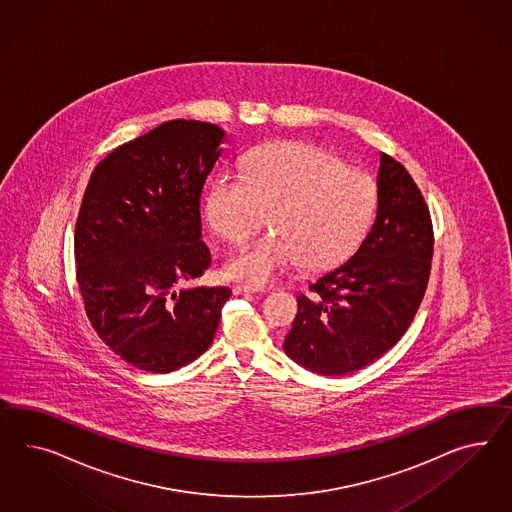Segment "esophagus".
<instances>
[{
  "label": "esophagus",
  "instance_id": "obj_1",
  "mask_svg": "<svg viewBox=\"0 0 512 512\" xmlns=\"http://www.w3.org/2000/svg\"><path fill=\"white\" fill-rule=\"evenodd\" d=\"M235 294H255V292H264V287H259V285H246V283H242V285H235Z\"/></svg>",
  "mask_w": 512,
  "mask_h": 512
}]
</instances>
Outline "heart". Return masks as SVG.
<instances>
[{
    "mask_svg": "<svg viewBox=\"0 0 512 512\" xmlns=\"http://www.w3.org/2000/svg\"><path fill=\"white\" fill-rule=\"evenodd\" d=\"M203 207L212 231L231 244H242L268 212L274 231L223 268L233 279L264 285L300 263L309 270L345 263L373 229L380 188L371 173L346 167L332 152L285 141L253 152L242 175L218 173Z\"/></svg>",
    "mask_w": 512,
    "mask_h": 512,
    "instance_id": "1",
    "label": "heart"
}]
</instances>
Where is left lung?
<instances>
[{
	"mask_svg": "<svg viewBox=\"0 0 512 512\" xmlns=\"http://www.w3.org/2000/svg\"><path fill=\"white\" fill-rule=\"evenodd\" d=\"M380 208L358 251L298 296L285 352L324 376L382 358L410 328L429 283L434 233L429 207L401 162L380 154Z\"/></svg>",
	"mask_w": 512,
	"mask_h": 512,
	"instance_id": "1",
	"label": "left lung"
}]
</instances>
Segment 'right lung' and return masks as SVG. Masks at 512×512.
<instances>
[{"instance_id": "right-lung-1", "label": "right lung", "mask_w": 512, "mask_h": 512, "mask_svg": "<svg viewBox=\"0 0 512 512\" xmlns=\"http://www.w3.org/2000/svg\"><path fill=\"white\" fill-rule=\"evenodd\" d=\"M225 132L167 121L95 167L74 231L76 281L98 337L132 367L166 374L197 360L227 287H184L210 266L201 194Z\"/></svg>"}]
</instances>
